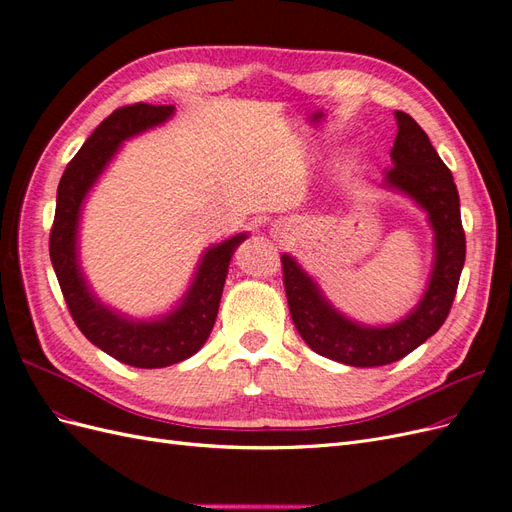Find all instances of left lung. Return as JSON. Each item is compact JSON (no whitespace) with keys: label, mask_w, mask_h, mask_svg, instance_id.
Listing matches in <instances>:
<instances>
[{"label":"left lung","mask_w":512,"mask_h":512,"mask_svg":"<svg viewBox=\"0 0 512 512\" xmlns=\"http://www.w3.org/2000/svg\"><path fill=\"white\" fill-rule=\"evenodd\" d=\"M395 117L399 130L386 185L412 196L427 211L436 232V265L423 301L393 327H361L337 314L324 301L312 277H307L290 256H282L286 299L299 335L314 352L352 367L389 365L427 342L451 312L466 262V232L461 226L459 194L451 170L408 113L395 111Z\"/></svg>","instance_id":"obj_1"}]
</instances>
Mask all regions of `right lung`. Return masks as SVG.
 Masks as SVG:
<instances>
[{
  "label": "right lung",
  "instance_id": "add662e5",
  "mask_svg": "<svg viewBox=\"0 0 512 512\" xmlns=\"http://www.w3.org/2000/svg\"><path fill=\"white\" fill-rule=\"evenodd\" d=\"M173 111V104L153 106L138 102L117 108L100 123L61 175L49 237L53 269L76 327L91 344L111 354L113 359L141 369L175 365L207 342L218 316L230 256L245 239V235H237L218 247H211L200 260L198 273L181 305L173 314L156 322H132L113 314L85 286L76 262V226L87 190L115 156L121 141L158 126Z\"/></svg>",
  "mask_w": 512,
  "mask_h": 512
}]
</instances>
